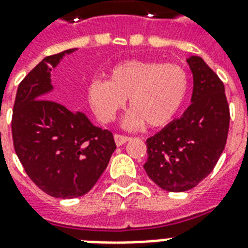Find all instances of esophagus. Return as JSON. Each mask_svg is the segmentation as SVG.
<instances>
[{
  "mask_svg": "<svg viewBox=\"0 0 248 248\" xmlns=\"http://www.w3.org/2000/svg\"><path fill=\"white\" fill-rule=\"evenodd\" d=\"M130 139H131L130 136L121 135V134H116V135H114V140H116V144L118 145V147H120V145H122V144L127 143Z\"/></svg>",
  "mask_w": 248,
  "mask_h": 248,
  "instance_id": "34e87169",
  "label": "esophagus"
}]
</instances>
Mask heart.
<instances>
[{"mask_svg": "<svg viewBox=\"0 0 248 248\" xmlns=\"http://www.w3.org/2000/svg\"><path fill=\"white\" fill-rule=\"evenodd\" d=\"M189 93V76L179 64L152 60H124L95 78L86 89L87 100L101 122H110L130 99L127 124L149 127L170 124L183 108Z\"/></svg>", "mask_w": 248, "mask_h": 248, "instance_id": "b5f03b06", "label": "heart"}]
</instances>
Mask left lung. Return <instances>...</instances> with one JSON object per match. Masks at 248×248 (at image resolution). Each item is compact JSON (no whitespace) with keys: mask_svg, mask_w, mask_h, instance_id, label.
<instances>
[{"mask_svg":"<svg viewBox=\"0 0 248 248\" xmlns=\"http://www.w3.org/2000/svg\"><path fill=\"white\" fill-rule=\"evenodd\" d=\"M192 104L184 114L147 139L148 176L167 192H185L207 177L219 161L229 131L223 81L200 56H190Z\"/></svg>","mask_w":248,"mask_h":248,"instance_id":"8db88e82","label":"left lung"}]
</instances>
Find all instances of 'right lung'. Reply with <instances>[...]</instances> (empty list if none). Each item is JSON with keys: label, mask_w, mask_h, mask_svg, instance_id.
I'll use <instances>...</instances> for the list:
<instances>
[{"label": "right lung", "mask_w": 248, "mask_h": 248, "mask_svg": "<svg viewBox=\"0 0 248 248\" xmlns=\"http://www.w3.org/2000/svg\"><path fill=\"white\" fill-rule=\"evenodd\" d=\"M67 50L46 56L19 83L11 132L14 149L34 184L55 198L81 197L104 172L116 149L113 134L82 113L47 99L50 72Z\"/></svg>", "instance_id": "right-lung-1"}]
</instances>
